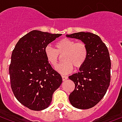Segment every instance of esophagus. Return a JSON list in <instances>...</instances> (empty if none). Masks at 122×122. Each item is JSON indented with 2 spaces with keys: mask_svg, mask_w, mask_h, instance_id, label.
Returning <instances> with one entry per match:
<instances>
[{
  "mask_svg": "<svg viewBox=\"0 0 122 122\" xmlns=\"http://www.w3.org/2000/svg\"><path fill=\"white\" fill-rule=\"evenodd\" d=\"M61 77H62L63 81H65V80H66L68 79V77L66 76H63V75H62V76H61Z\"/></svg>",
  "mask_w": 122,
  "mask_h": 122,
  "instance_id": "esophagus-1",
  "label": "esophagus"
}]
</instances>
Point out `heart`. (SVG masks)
<instances>
[{"mask_svg":"<svg viewBox=\"0 0 122 122\" xmlns=\"http://www.w3.org/2000/svg\"><path fill=\"white\" fill-rule=\"evenodd\" d=\"M56 49L50 45L44 48V55L48 63L53 67L57 66L60 56L63 62L56 70L61 74L70 73L73 69H79L84 65L88 57V48L84 42H77L69 38H63L56 43Z\"/></svg>","mask_w":122,"mask_h":122,"instance_id":"heart-1","label":"heart"}]
</instances>
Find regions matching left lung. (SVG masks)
Returning a JSON list of instances; mask_svg holds the SVG:
<instances>
[{"mask_svg":"<svg viewBox=\"0 0 122 122\" xmlns=\"http://www.w3.org/2000/svg\"><path fill=\"white\" fill-rule=\"evenodd\" d=\"M66 36L81 40L88 48V57L84 65L78 73L69 76L75 84L74 91L69 95L71 104L79 109H88L102 99L109 87V52L101 38L92 32H76Z\"/></svg>","mask_w":122,"mask_h":122,"instance_id":"left-lung-1","label":"left lung"}]
</instances>
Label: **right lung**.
<instances>
[{"label": "right lung", "instance_id": "obj_1", "mask_svg": "<svg viewBox=\"0 0 122 122\" xmlns=\"http://www.w3.org/2000/svg\"><path fill=\"white\" fill-rule=\"evenodd\" d=\"M61 35L32 30L20 38L12 51L9 66L12 92L17 101L30 110L48 108L62 83L61 75L44 55L46 46Z\"/></svg>", "mask_w": 122, "mask_h": 122}]
</instances>
